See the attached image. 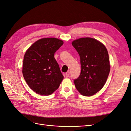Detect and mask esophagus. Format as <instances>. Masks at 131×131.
Instances as JSON below:
<instances>
[{
  "mask_svg": "<svg viewBox=\"0 0 131 131\" xmlns=\"http://www.w3.org/2000/svg\"><path fill=\"white\" fill-rule=\"evenodd\" d=\"M69 75H70V73H69V72H67L66 73V77H69Z\"/></svg>",
  "mask_w": 131,
  "mask_h": 131,
  "instance_id": "1",
  "label": "esophagus"
}]
</instances>
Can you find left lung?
Returning a JSON list of instances; mask_svg holds the SVG:
<instances>
[{
	"label": "left lung",
	"instance_id": "1",
	"mask_svg": "<svg viewBox=\"0 0 131 131\" xmlns=\"http://www.w3.org/2000/svg\"><path fill=\"white\" fill-rule=\"evenodd\" d=\"M80 57V76L74 80L81 94L91 96L103 87L110 72L108 51L103 43L92 38H81L72 42Z\"/></svg>",
	"mask_w": 131,
	"mask_h": 131
}]
</instances>
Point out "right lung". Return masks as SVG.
<instances>
[{
	"label": "right lung",
	"instance_id": "1",
	"mask_svg": "<svg viewBox=\"0 0 131 131\" xmlns=\"http://www.w3.org/2000/svg\"><path fill=\"white\" fill-rule=\"evenodd\" d=\"M63 44V40L57 38H42L26 51L22 74L28 85L35 93L49 96L59 88L64 77L54 54Z\"/></svg>",
	"mask_w": 131,
	"mask_h": 131
}]
</instances>
